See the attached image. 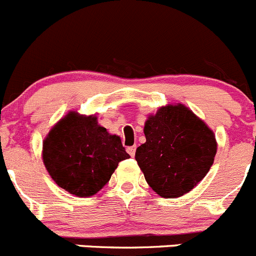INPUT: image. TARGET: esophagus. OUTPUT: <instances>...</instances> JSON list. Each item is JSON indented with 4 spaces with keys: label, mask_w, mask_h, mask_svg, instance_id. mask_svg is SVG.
<instances>
[{
    "label": "esophagus",
    "mask_w": 256,
    "mask_h": 256,
    "mask_svg": "<svg viewBox=\"0 0 256 256\" xmlns=\"http://www.w3.org/2000/svg\"><path fill=\"white\" fill-rule=\"evenodd\" d=\"M135 151H136V146H130V148H128V152L130 154V156H135Z\"/></svg>",
    "instance_id": "34e87169"
}]
</instances>
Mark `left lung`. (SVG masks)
Here are the masks:
<instances>
[{"instance_id": "obj_1", "label": "left lung", "mask_w": 256, "mask_h": 256, "mask_svg": "<svg viewBox=\"0 0 256 256\" xmlns=\"http://www.w3.org/2000/svg\"><path fill=\"white\" fill-rule=\"evenodd\" d=\"M144 134L146 142L136 148L135 158L160 196H182L209 172L218 148L215 135L186 106L160 108L148 118Z\"/></svg>"}]
</instances>
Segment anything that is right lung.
Returning <instances> with one entry per match:
<instances>
[{
    "mask_svg": "<svg viewBox=\"0 0 256 256\" xmlns=\"http://www.w3.org/2000/svg\"><path fill=\"white\" fill-rule=\"evenodd\" d=\"M130 158L121 138L98 124L96 115L71 111L58 121L42 148V158L54 182L80 198L100 191L118 168Z\"/></svg>",
    "mask_w": 256,
    "mask_h": 256,
    "instance_id": "1",
    "label": "right lung"
}]
</instances>
